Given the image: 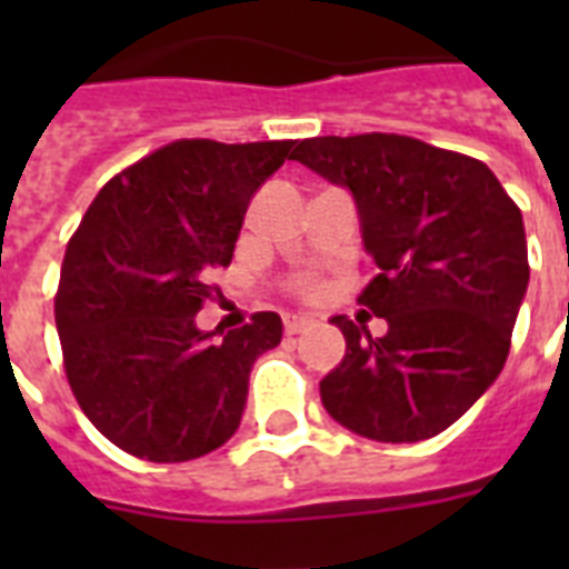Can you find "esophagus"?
Here are the masks:
<instances>
[{"label":"esophagus","mask_w":569,"mask_h":569,"mask_svg":"<svg viewBox=\"0 0 569 569\" xmlns=\"http://www.w3.org/2000/svg\"><path fill=\"white\" fill-rule=\"evenodd\" d=\"M312 321L307 319V316H286L283 319V328H286V333H289V337H295V333H301L303 328H310Z\"/></svg>","instance_id":"obj_1"}]
</instances>
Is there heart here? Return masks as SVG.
I'll list each match as a JSON object with an SVG mask.
<instances>
[{"label":"heart","instance_id":"b5f03b06","mask_svg":"<svg viewBox=\"0 0 569 569\" xmlns=\"http://www.w3.org/2000/svg\"><path fill=\"white\" fill-rule=\"evenodd\" d=\"M301 292H303V295L316 292V283H312V280H303V283H301Z\"/></svg>","mask_w":569,"mask_h":569}]
</instances>
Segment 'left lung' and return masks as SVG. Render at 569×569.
<instances>
[{"instance_id":"8db88e82","label":"left lung","mask_w":569,"mask_h":569,"mask_svg":"<svg viewBox=\"0 0 569 569\" xmlns=\"http://www.w3.org/2000/svg\"><path fill=\"white\" fill-rule=\"evenodd\" d=\"M346 186L378 274L357 301L387 321L333 316L342 363L321 380V405L348 431L419 442L458 422L499 378L529 286L520 206L472 156L419 138H303L292 150Z\"/></svg>"}]
</instances>
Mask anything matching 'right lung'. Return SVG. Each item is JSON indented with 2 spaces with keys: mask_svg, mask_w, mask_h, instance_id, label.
<instances>
[{
  "mask_svg": "<svg viewBox=\"0 0 569 569\" xmlns=\"http://www.w3.org/2000/svg\"><path fill=\"white\" fill-rule=\"evenodd\" d=\"M295 141L182 138L111 177L70 236L56 292L67 383L93 428L153 463L203 458L244 413L257 357L283 321L257 312L223 339L194 316L236 250L250 197Z\"/></svg>",
  "mask_w": 569,
  "mask_h": 569,
  "instance_id": "obj_1",
  "label": "right lung"
}]
</instances>
